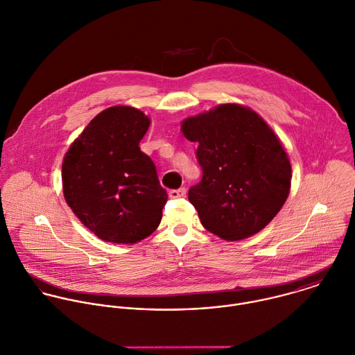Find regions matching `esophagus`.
<instances>
[{
    "mask_svg": "<svg viewBox=\"0 0 355 355\" xmlns=\"http://www.w3.org/2000/svg\"><path fill=\"white\" fill-rule=\"evenodd\" d=\"M186 187H180V189H176V190H171L169 191V197L171 198H180V197H184L186 196Z\"/></svg>",
    "mask_w": 355,
    "mask_h": 355,
    "instance_id": "esophagus-1",
    "label": "esophagus"
}]
</instances>
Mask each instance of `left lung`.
Here are the masks:
<instances>
[{
    "label": "left lung",
    "mask_w": 355,
    "mask_h": 355,
    "mask_svg": "<svg viewBox=\"0 0 355 355\" xmlns=\"http://www.w3.org/2000/svg\"><path fill=\"white\" fill-rule=\"evenodd\" d=\"M182 132L198 143L202 179L189 201L202 226L227 241L262 230L283 207L291 183L287 154L273 130L250 108L223 104L187 118Z\"/></svg>",
    "instance_id": "left-lung-1"
}]
</instances>
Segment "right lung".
<instances>
[{
  "label": "right lung",
  "instance_id": "1",
  "mask_svg": "<svg viewBox=\"0 0 355 355\" xmlns=\"http://www.w3.org/2000/svg\"><path fill=\"white\" fill-rule=\"evenodd\" d=\"M150 119L132 107L98 114L62 162L64 197L97 237L133 244L159 225L168 194L153 159L140 150Z\"/></svg>",
  "mask_w": 355,
  "mask_h": 355
}]
</instances>
